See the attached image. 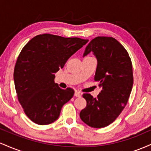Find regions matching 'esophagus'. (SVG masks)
I'll return each mask as SVG.
<instances>
[{
	"label": "esophagus",
	"mask_w": 151,
	"mask_h": 151,
	"mask_svg": "<svg viewBox=\"0 0 151 151\" xmlns=\"http://www.w3.org/2000/svg\"><path fill=\"white\" fill-rule=\"evenodd\" d=\"M74 96H75L76 97H80L81 96V93L80 92H79V91H75V93H74Z\"/></svg>",
	"instance_id": "1"
}]
</instances>
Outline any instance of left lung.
Listing matches in <instances>:
<instances>
[{"instance_id":"8db88e82","label":"left lung","mask_w":151,"mask_h":151,"mask_svg":"<svg viewBox=\"0 0 151 151\" xmlns=\"http://www.w3.org/2000/svg\"><path fill=\"white\" fill-rule=\"evenodd\" d=\"M91 52L97 60L94 80L101 92L96 98L84 93L86 108L81 121L92 128H104L116 120L126 106L133 84L132 63L129 53L111 37H96L86 46L83 57Z\"/></svg>"}]
</instances>
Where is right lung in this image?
<instances>
[{"label": "right lung", "mask_w": 151, "mask_h": 151, "mask_svg": "<svg viewBox=\"0 0 151 151\" xmlns=\"http://www.w3.org/2000/svg\"><path fill=\"white\" fill-rule=\"evenodd\" d=\"M88 41L42 34L22 48L14 69L15 87L24 111L34 123L47 125L56 121L74 96L72 88L62 89L55 82V74Z\"/></svg>", "instance_id": "1"}]
</instances>
